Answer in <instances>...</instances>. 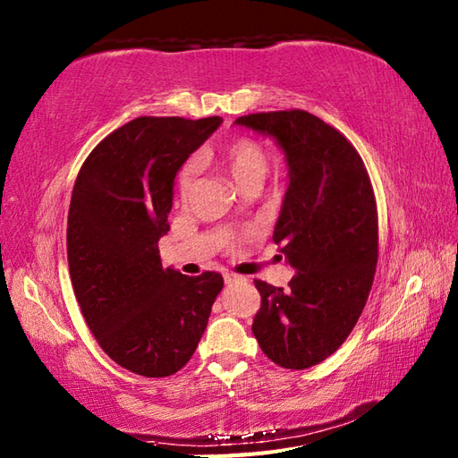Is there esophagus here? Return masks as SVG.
Returning a JSON list of instances; mask_svg holds the SVG:
<instances>
[{
  "label": "esophagus",
  "mask_w": 458,
  "mask_h": 458,
  "mask_svg": "<svg viewBox=\"0 0 458 458\" xmlns=\"http://www.w3.org/2000/svg\"><path fill=\"white\" fill-rule=\"evenodd\" d=\"M240 281H243V279L240 277V275H232V273H226V275H225V283H226V284L240 283Z\"/></svg>",
  "instance_id": "esophagus-1"
}]
</instances>
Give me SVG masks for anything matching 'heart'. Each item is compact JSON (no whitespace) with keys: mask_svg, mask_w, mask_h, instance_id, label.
Listing matches in <instances>:
<instances>
[{"mask_svg":"<svg viewBox=\"0 0 458 458\" xmlns=\"http://www.w3.org/2000/svg\"><path fill=\"white\" fill-rule=\"evenodd\" d=\"M218 162L226 169V174L238 185V189L248 183L261 185L269 167L267 154H265L263 146L251 140V138H236V140L226 144L218 154ZM197 172L199 164L195 159H191V162L181 167L177 175V195L181 200L189 199L191 191L195 187Z\"/></svg>","mask_w":458,"mask_h":458,"instance_id":"1","label":"heart"}]
</instances>
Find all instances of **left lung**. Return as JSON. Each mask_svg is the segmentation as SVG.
Listing matches in <instances>:
<instances>
[{"label":"left lung","mask_w":458,"mask_h":458,"mask_svg":"<svg viewBox=\"0 0 458 458\" xmlns=\"http://www.w3.org/2000/svg\"><path fill=\"white\" fill-rule=\"evenodd\" d=\"M236 124L275 138L289 165L273 242L294 275L286 291L255 281L261 308L251 332L279 367H314L345 342L373 286L378 261L373 185L347 138L312 113H255Z\"/></svg>","instance_id":"8db88e82"}]
</instances>
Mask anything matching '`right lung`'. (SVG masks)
I'll list each match as a JSON object with an SVG mask.
<instances>
[{
	"label": "right lung",
	"mask_w": 458,
	"mask_h": 458,
	"mask_svg": "<svg viewBox=\"0 0 458 458\" xmlns=\"http://www.w3.org/2000/svg\"><path fill=\"white\" fill-rule=\"evenodd\" d=\"M220 116H138L85 159L68 212V265L81 314L114 363L142 377H169L203 337L222 275L164 269L174 183L220 126Z\"/></svg>",
	"instance_id": "obj_1"
}]
</instances>
